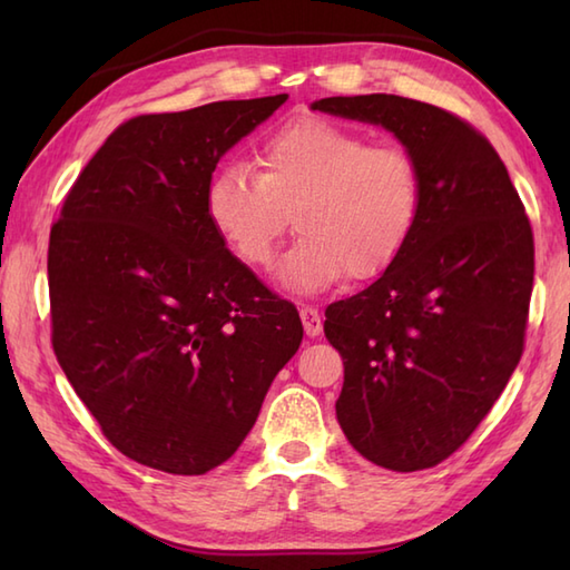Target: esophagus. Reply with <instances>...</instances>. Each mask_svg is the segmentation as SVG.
<instances>
[{"label":"esophagus","mask_w":570,"mask_h":570,"mask_svg":"<svg viewBox=\"0 0 570 570\" xmlns=\"http://www.w3.org/2000/svg\"><path fill=\"white\" fill-rule=\"evenodd\" d=\"M301 321H304V331L308 337H318L323 333V318H321L318 308H313V306L301 308Z\"/></svg>","instance_id":"1"}]
</instances>
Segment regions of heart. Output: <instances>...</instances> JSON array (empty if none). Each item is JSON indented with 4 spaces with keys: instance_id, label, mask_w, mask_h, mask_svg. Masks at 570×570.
<instances>
[{
    "instance_id": "obj_1",
    "label": "heart",
    "mask_w": 570,
    "mask_h": 570,
    "mask_svg": "<svg viewBox=\"0 0 570 570\" xmlns=\"http://www.w3.org/2000/svg\"><path fill=\"white\" fill-rule=\"evenodd\" d=\"M421 184L411 154L331 119L301 117L259 149V171L227 164L205 188V213L239 262L272 264L288 227L301 233L282 264V282L323 292L343 274L370 278L404 249L419 213Z\"/></svg>"
}]
</instances>
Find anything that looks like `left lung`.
Returning a JSON list of instances; mask_svg holds the SVG:
<instances>
[{
	"instance_id": "obj_1",
	"label": "left lung",
	"mask_w": 570,
	"mask_h": 570,
	"mask_svg": "<svg viewBox=\"0 0 570 570\" xmlns=\"http://www.w3.org/2000/svg\"><path fill=\"white\" fill-rule=\"evenodd\" d=\"M311 110L384 127L419 168V213L365 292L325 308L345 365L335 402L350 445L414 472L463 445L524 350L534 237L492 144L463 119L399 95L323 98Z\"/></svg>"
}]
</instances>
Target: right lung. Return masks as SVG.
I'll use <instances>...</instances> for the list:
<instances>
[{"label": "right lung", "instance_id": "add662e5", "mask_svg": "<svg viewBox=\"0 0 570 570\" xmlns=\"http://www.w3.org/2000/svg\"><path fill=\"white\" fill-rule=\"evenodd\" d=\"M288 95L141 115L82 168L51 227L53 350L119 453L203 475L233 455L304 337L298 311L205 213L217 161Z\"/></svg>", "mask_w": 570, "mask_h": 570}]
</instances>
